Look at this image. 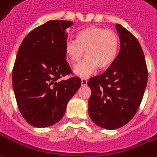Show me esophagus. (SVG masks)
Masks as SVG:
<instances>
[{
	"label": "esophagus",
	"mask_w": 157,
	"mask_h": 157,
	"mask_svg": "<svg viewBox=\"0 0 157 157\" xmlns=\"http://www.w3.org/2000/svg\"><path fill=\"white\" fill-rule=\"evenodd\" d=\"M87 85V80L86 78H82V86H85Z\"/></svg>",
	"instance_id": "1"
}]
</instances>
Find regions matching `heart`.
<instances>
[{
  "mask_svg": "<svg viewBox=\"0 0 157 157\" xmlns=\"http://www.w3.org/2000/svg\"><path fill=\"white\" fill-rule=\"evenodd\" d=\"M119 49V37L114 31L90 26L79 31L76 40H68L65 45V53L71 64L75 66L74 73L81 77H87L98 69H107L116 60Z\"/></svg>",
  "mask_w": 157,
  "mask_h": 157,
  "instance_id": "1",
  "label": "heart"
}]
</instances>
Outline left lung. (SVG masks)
Returning <instances> with one entry per match:
<instances>
[{
  "label": "left lung",
  "instance_id": "1",
  "mask_svg": "<svg viewBox=\"0 0 157 157\" xmlns=\"http://www.w3.org/2000/svg\"><path fill=\"white\" fill-rule=\"evenodd\" d=\"M120 51L105 72L87 82L91 90L88 112L96 125L106 130L125 126L138 108L147 84V64L137 39L120 24L116 25Z\"/></svg>",
  "mask_w": 157,
  "mask_h": 157
}]
</instances>
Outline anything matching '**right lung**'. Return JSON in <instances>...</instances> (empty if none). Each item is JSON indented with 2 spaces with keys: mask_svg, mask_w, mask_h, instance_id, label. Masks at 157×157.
<instances>
[{
  "mask_svg": "<svg viewBox=\"0 0 157 157\" xmlns=\"http://www.w3.org/2000/svg\"><path fill=\"white\" fill-rule=\"evenodd\" d=\"M71 21L53 20L31 31L21 44L12 72V86L22 117L31 126L48 127L61 120L67 105L81 87L66 61L67 29Z\"/></svg>",
  "mask_w": 157,
  "mask_h": 157,
  "instance_id": "obj_1",
  "label": "right lung"
}]
</instances>
